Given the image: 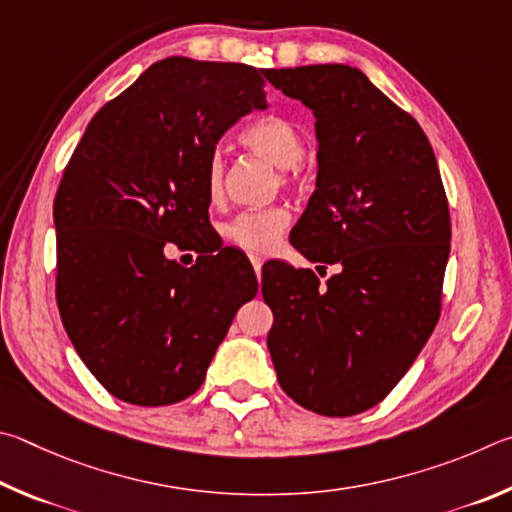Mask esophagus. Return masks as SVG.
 I'll use <instances>...</instances> for the list:
<instances>
[{
  "instance_id": "34e87169",
  "label": "esophagus",
  "mask_w": 512,
  "mask_h": 512,
  "mask_svg": "<svg viewBox=\"0 0 512 512\" xmlns=\"http://www.w3.org/2000/svg\"><path fill=\"white\" fill-rule=\"evenodd\" d=\"M249 261H251V265H254V272H256V276H261L263 258H261V256H258V254H251V256H249Z\"/></svg>"
}]
</instances>
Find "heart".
Wrapping results in <instances>:
<instances>
[{
    "instance_id": "obj_1",
    "label": "heart",
    "mask_w": 512,
    "mask_h": 512,
    "mask_svg": "<svg viewBox=\"0 0 512 512\" xmlns=\"http://www.w3.org/2000/svg\"><path fill=\"white\" fill-rule=\"evenodd\" d=\"M242 146L270 159L274 166L283 168V184L297 182L303 164V134L290 119L279 114L258 116L256 121L245 125L240 132ZM224 184V159L220 152H213L206 161L204 188L209 202L222 200ZM290 224V213L281 206L270 209H249L238 213L236 218L222 224V238L251 254H267L283 238Z\"/></svg>"
}]
</instances>
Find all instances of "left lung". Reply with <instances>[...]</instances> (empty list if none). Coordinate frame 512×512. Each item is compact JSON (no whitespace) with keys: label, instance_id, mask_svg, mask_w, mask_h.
Listing matches in <instances>:
<instances>
[{"label":"left lung","instance_id":"1","mask_svg":"<svg viewBox=\"0 0 512 512\" xmlns=\"http://www.w3.org/2000/svg\"><path fill=\"white\" fill-rule=\"evenodd\" d=\"M315 114L317 188L290 242L337 274L319 283L263 267L267 335L281 389L315 414L378 405L409 371L441 315L450 209L429 139L360 69H265Z\"/></svg>","mask_w":512,"mask_h":512}]
</instances>
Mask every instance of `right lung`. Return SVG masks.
<instances>
[{
	"label": "right lung",
	"mask_w": 512,
	"mask_h": 512,
	"mask_svg": "<svg viewBox=\"0 0 512 512\" xmlns=\"http://www.w3.org/2000/svg\"><path fill=\"white\" fill-rule=\"evenodd\" d=\"M265 69L182 56L148 67L89 121L53 222L67 335L114 398L173 405L206 369L258 281L209 222L206 161L240 116L265 110ZM193 248L179 266L165 254Z\"/></svg>",
	"instance_id": "add662e5"
}]
</instances>
